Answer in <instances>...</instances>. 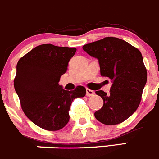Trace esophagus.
Returning <instances> with one entry per match:
<instances>
[{"mask_svg":"<svg viewBox=\"0 0 159 159\" xmlns=\"http://www.w3.org/2000/svg\"><path fill=\"white\" fill-rule=\"evenodd\" d=\"M86 91H87L86 94H87V96H88V97L94 95V91H92V90H90V89H88V88H87Z\"/></svg>","mask_w":159,"mask_h":159,"instance_id":"esophagus-1","label":"esophagus"}]
</instances>
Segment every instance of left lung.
<instances>
[{"label": "left lung", "instance_id": "obj_1", "mask_svg": "<svg viewBox=\"0 0 159 159\" xmlns=\"http://www.w3.org/2000/svg\"><path fill=\"white\" fill-rule=\"evenodd\" d=\"M98 60L100 73L112 80L110 94L95 91L103 99V106L94 113L98 121L114 125L127 120L137 110L147 83L146 67L137 48L114 37H106L83 46Z\"/></svg>", "mask_w": 159, "mask_h": 159}]
</instances>
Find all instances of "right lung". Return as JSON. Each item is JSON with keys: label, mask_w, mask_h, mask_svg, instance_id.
<instances>
[{"label": "right lung", "mask_w": 159, "mask_h": 159, "mask_svg": "<svg viewBox=\"0 0 159 159\" xmlns=\"http://www.w3.org/2000/svg\"><path fill=\"white\" fill-rule=\"evenodd\" d=\"M75 52V48L43 44L22 57L17 63L14 87L22 110L41 129H63L69 120L68 111L73 99L85 96L83 86L69 91L58 84Z\"/></svg>", "instance_id": "add662e5"}]
</instances>
